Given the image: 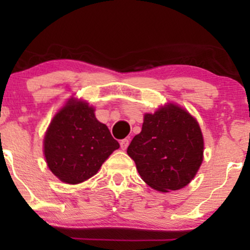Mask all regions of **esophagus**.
<instances>
[{"label":"esophagus","mask_w":250,"mask_h":250,"mask_svg":"<svg viewBox=\"0 0 250 250\" xmlns=\"http://www.w3.org/2000/svg\"><path fill=\"white\" fill-rule=\"evenodd\" d=\"M120 146H121L122 150H125V149H127L128 146H129V139L121 140V142H120Z\"/></svg>","instance_id":"esophagus-1"}]
</instances>
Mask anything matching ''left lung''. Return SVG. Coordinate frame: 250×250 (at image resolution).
Returning a JSON list of instances; mask_svg holds the SVG:
<instances>
[{
  "mask_svg": "<svg viewBox=\"0 0 250 250\" xmlns=\"http://www.w3.org/2000/svg\"><path fill=\"white\" fill-rule=\"evenodd\" d=\"M127 153L148 186L162 193L177 190L194 179L202 163V133L190 114L170 104L146 114Z\"/></svg>",
  "mask_w": 250,
  "mask_h": 250,
  "instance_id": "obj_1",
  "label": "left lung"
}]
</instances>
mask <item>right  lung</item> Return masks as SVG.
<instances>
[{"label": "right lung", "mask_w": 250, "mask_h": 250, "mask_svg": "<svg viewBox=\"0 0 250 250\" xmlns=\"http://www.w3.org/2000/svg\"><path fill=\"white\" fill-rule=\"evenodd\" d=\"M120 148L108 127L85 102L69 101L51 121L44 136L48 167L62 182L76 185L99 171Z\"/></svg>", "instance_id": "1"}]
</instances>
